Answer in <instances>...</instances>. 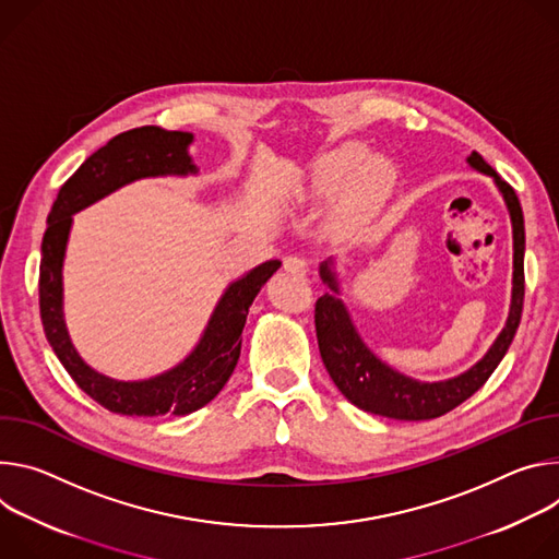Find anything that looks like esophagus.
Listing matches in <instances>:
<instances>
[{
  "label": "esophagus",
  "instance_id": "34e87169",
  "mask_svg": "<svg viewBox=\"0 0 559 559\" xmlns=\"http://www.w3.org/2000/svg\"><path fill=\"white\" fill-rule=\"evenodd\" d=\"M284 271L293 273V275H306L308 262L301 255H288V258H284Z\"/></svg>",
  "mask_w": 559,
  "mask_h": 559
}]
</instances>
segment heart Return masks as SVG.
<instances>
[{"label": "heart", "mask_w": 559, "mask_h": 559, "mask_svg": "<svg viewBox=\"0 0 559 559\" xmlns=\"http://www.w3.org/2000/svg\"><path fill=\"white\" fill-rule=\"evenodd\" d=\"M350 178L354 181L337 206V219L344 226L359 224L382 204L391 189L393 168L382 157L366 159L364 146L346 144L316 162L313 173L308 177V193L329 198L346 186Z\"/></svg>", "instance_id": "obj_1"}]
</instances>
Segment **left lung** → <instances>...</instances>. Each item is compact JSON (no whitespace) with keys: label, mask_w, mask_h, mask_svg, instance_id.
<instances>
[{"label":"left lung","mask_w":559,"mask_h":559,"mask_svg":"<svg viewBox=\"0 0 559 559\" xmlns=\"http://www.w3.org/2000/svg\"><path fill=\"white\" fill-rule=\"evenodd\" d=\"M475 170L492 177L498 186L513 224V293L507 326L492 342L488 353L471 366L466 373L444 382H419L397 373L395 368L384 364L359 337L346 304L337 297L340 282L333 271V260L322 262L320 277L331 288L316 301V331L320 355L329 370L331 380L342 395L366 413H376L391 419H436L484 386L490 373L507 355L515 331L522 320L524 306V215L513 186L495 173L479 153H471L466 159Z\"/></svg>","instance_id":"8db88e82"}]
</instances>
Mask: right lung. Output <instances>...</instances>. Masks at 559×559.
I'll return each instance as SVG.
<instances>
[{"label":"right lung","mask_w":559,"mask_h":559,"mask_svg":"<svg viewBox=\"0 0 559 559\" xmlns=\"http://www.w3.org/2000/svg\"><path fill=\"white\" fill-rule=\"evenodd\" d=\"M191 142V133L164 131L159 127L119 133L69 177L48 213L39 264L44 333L75 384L110 413L138 417L189 415L209 404L224 389L237 366L248 308L269 277L282 266L280 260H269L235 280L219 297L193 353L162 376L121 382L97 373L80 357L67 331L64 286H61V266H64L73 215L135 179L198 175V166L189 155Z\"/></svg>","instance_id":"1"}]
</instances>
